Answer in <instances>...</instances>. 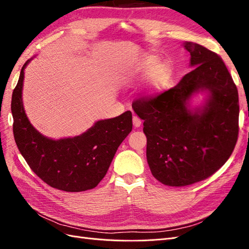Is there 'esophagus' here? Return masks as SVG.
Listing matches in <instances>:
<instances>
[{
    "mask_svg": "<svg viewBox=\"0 0 249 249\" xmlns=\"http://www.w3.org/2000/svg\"><path fill=\"white\" fill-rule=\"evenodd\" d=\"M141 124H142L141 119H140L138 116L134 115V116H133V124H134V126H135V127H139V126L141 125Z\"/></svg>",
    "mask_w": 249,
    "mask_h": 249,
    "instance_id": "1",
    "label": "esophagus"
}]
</instances>
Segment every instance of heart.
I'll use <instances>...</instances> for the list:
<instances>
[{
  "mask_svg": "<svg viewBox=\"0 0 249 249\" xmlns=\"http://www.w3.org/2000/svg\"><path fill=\"white\" fill-rule=\"evenodd\" d=\"M154 55H147L131 63L124 71V80L127 84H135L149 76L146 86L148 96H157L168 88L172 81L171 66L166 62H160Z\"/></svg>",
  "mask_w": 249,
  "mask_h": 249,
  "instance_id": "1",
  "label": "heart"
}]
</instances>
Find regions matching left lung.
<instances>
[{
	"instance_id": "left-lung-1",
	"label": "left lung",
	"mask_w": 249,
	"mask_h": 249,
	"mask_svg": "<svg viewBox=\"0 0 249 249\" xmlns=\"http://www.w3.org/2000/svg\"><path fill=\"white\" fill-rule=\"evenodd\" d=\"M193 69L178 85L132 104L144 120L146 159L162 184L183 187L211 177L229 160L239 133L238 89L216 53L187 41ZM207 92L199 108H190L193 94Z\"/></svg>"
}]
</instances>
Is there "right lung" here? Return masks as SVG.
Wrapping results in <instances>:
<instances>
[{
  "label": "right lung",
  "mask_w": 249,
  "mask_h": 249,
  "mask_svg": "<svg viewBox=\"0 0 249 249\" xmlns=\"http://www.w3.org/2000/svg\"><path fill=\"white\" fill-rule=\"evenodd\" d=\"M13 90L11 112L14 140L28 165L44 183L66 192L96 187L106 176L118 146L132 131V112L96 122L72 138L50 139L30 124L22 105L24 71Z\"/></svg>",
  "instance_id": "1"
}]
</instances>
